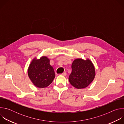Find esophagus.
<instances>
[{
	"mask_svg": "<svg viewBox=\"0 0 124 124\" xmlns=\"http://www.w3.org/2000/svg\"><path fill=\"white\" fill-rule=\"evenodd\" d=\"M61 75H62V76H66V75H67V74H66V73H63L61 74Z\"/></svg>",
	"mask_w": 124,
	"mask_h": 124,
	"instance_id": "obj_1",
	"label": "esophagus"
}]
</instances>
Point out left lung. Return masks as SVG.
Masks as SVG:
<instances>
[{
  "label": "left lung",
  "mask_w": 124,
  "mask_h": 124,
  "mask_svg": "<svg viewBox=\"0 0 124 124\" xmlns=\"http://www.w3.org/2000/svg\"><path fill=\"white\" fill-rule=\"evenodd\" d=\"M72 70L69 80L77 89L87 87L93 81L96 75L95 67L89 59H75L72 63Z\"/></svg>",
  "instance_id": "1"
}]
</instances>
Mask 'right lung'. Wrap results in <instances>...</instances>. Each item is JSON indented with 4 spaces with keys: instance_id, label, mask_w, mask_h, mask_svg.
Here are the masks:
<instances>
[{
    "instance_id": "obj_1",
    "label": "right lung",
    "mask_w": 124,
    "mask_h": 124,
    "mask_svg": "<svg viewBox=\"0 0 124 124\" xmlns=\"http://www.w3.org/2000/svg\"><path fill=\"white\" fill-rule=\"evenodd\" d=\"M28 75L33 84L41 88L50 85L55 76L54 68L49 64V59L46 56L32 60L28 69Z\"/></svg>"
}]
</instances>
